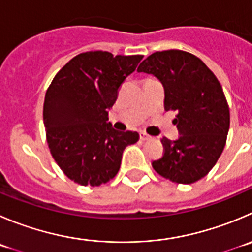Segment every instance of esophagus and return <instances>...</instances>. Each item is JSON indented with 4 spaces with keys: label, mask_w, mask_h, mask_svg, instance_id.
<instances>
[{
    "label": "esophagus",
    "mask_w": 252,
    "mask_h": 252,
    "mask_svg": "<svg viewBox=\"0 0 252 252\" xmlns=\"http://www.w3.org/2000/svg\"><path fill=\"white\" fill-rule=\"evenodd\" d=\"M150 139H151L150 135H148V134L145 133H140V140L145 141V140H150Z\"/></svg>",
    "instance_id": "1"
}]
</instances>
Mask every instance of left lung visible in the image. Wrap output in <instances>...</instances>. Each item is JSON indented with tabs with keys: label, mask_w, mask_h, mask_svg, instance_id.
Masks as SVG:
<instances>
[{
	"label": "left lung",
	"mask_w": 252,
	"mask_h": 252,
	"mask_svg": "<svg viewBox=\"0 0 252 252\" xmlns=\"http://www.w3.org/2000/svg\"><path fill=\"white\" fill-rule=\"evenodd\" d=\"M138 71L158 77L165 89V111H177L173 123L180 136L161 139L163 154L151 162L154 170L176 183L201 180L223 153L230 126L220 82L201 59L176 49L151 54Z\"/></svg>",
	"instance_id": "obj_1"
}]
</instances>
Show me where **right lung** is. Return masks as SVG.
Returning a JSON list of instances; mask_svg holds the SVG:
<instances>
[{
    "mask_svg": "<svg viewBox=\"0 0 252 252\" xmlns=\"http://www.w3.org/2000/svg\"><path fill=\"white\" fill-rule=\"evenodd\" d=\"M141 59L102 50L81 53L61 67L46 90V143L55 162L74 182L96 187L111 181L124 149L139 140L136 131H118L107 121L122 84Z\"/></svg>",
    "mask_w": 252,
    "mask_h": 252,
    "instance_id": "obj_1",
    "label": "right lung"
}]
</instances>
